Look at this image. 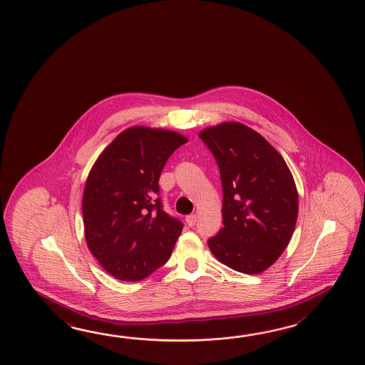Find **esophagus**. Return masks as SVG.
<instances>
[{"mask_svg": "<svg viewBox=\"0 0 365 365\" xmlns=\"http://www.w3.org/2000/svg\"><path fill=\"white\" fill-rule=\"evenodd\" d=\"M197 219H198L197 214L187 215V217H185L186 225H189V227H193V225H195V222H197Z\"/></svg>", "mask_w": 365, "mask_h": 365, "instance_id": "esophagus-1", "label": "esophagus"}]
</instances>
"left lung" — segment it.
I'll list each match as a JSON object with an SVG mask.
<instances>
[{"instance_id":"1","label":"left lung","mask_w":365,"mask_h":365,"mask_svg":"<svg viewBox=\"0 0 365 365\" xmlns=\"http://www.w3.org/2000/svg\"><path fill=\"white\" fill-rule=\"evenodd\" d=\"M217 160L223 186V228L207 241L222 264L244 274L269 269L295 230L299 197L284 159L264 137L240 123L200 134Z\"/></svg>"}]
</instances>
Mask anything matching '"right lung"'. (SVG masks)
I'll return each mask as SVG.
<instances>
[{"mask_svg": "<svg viewBox=\"0 0 365 365\" xmlns=\"http://www.w3.org/2000/svg\"><path fill=\"white\" fill-rule=\"evenodd\" d=\"M186 142L180 133L133 126L93 163L82 200L86 242L116 279L142 280L171 257L182 223L162 209L158 181Z\"/></svg>", "mask_w": 365, "mask_h": 365, "instance_id": "add662e5", "label": "right lung"}]
</instances>
